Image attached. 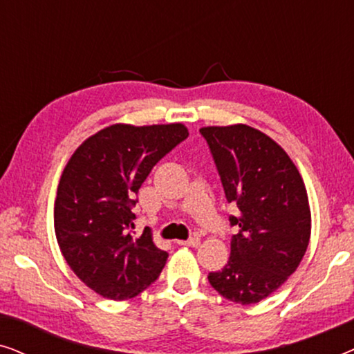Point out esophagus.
Returning a JSON list of instances; mask_svg holds the SVG:
<instances>
[{
	"label": "esophagus",
	"instance_id": "34e87169",
	"mask_svg": "<svg viewBox=\"0 0 354 354\" xmlns=\"http://www.w3.org/2000/svg\"><path fill=\"white\" fill-rule=\"evenodd\" d=\"M177 245H182V246H198V245H200V239H198V236H192V239H188V240H178Z\"/></svg>",
	"mask_w": 354,
	"mask_h": 354
}]
</instances>
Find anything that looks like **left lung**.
I'll return each mask as SVG.
<instances>
[{
    "mask_svg": "<svg viewBox=\"0 0 354 354\" xmlns=\"http://www.w3.org/2000/svg\"><path fill=\"white\" fill-rule=\"evenodd\" d=\"M227 201L239 214L230 258L209 272L211 287L239 304H254L298 269L311 236L306 187L285 149L245 124L203 127Z\"/></svg>",
    "mask_w": 354,
    "mask_h": 354,
    "instance_id": "left-lung-1",
    "label": "left lung"
}]
</instances>
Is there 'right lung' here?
I'll use <instances>...</instances> for the list:
<instances>
[{
	"instance_id": "add662e5",
	"label": "right lung",
	"mask_w": 354,
	"mask_h": 354,
	"mask_svg": "<svg viewBox=\"0 0 354 354\" xmlns=\"http://www.w3.org/2000/svg\"><path fill=\"white\" fill-rule=\"evenodd\" d=\"M188 137L183 124H114L91 135L62 171L55 201L57 245L74 274L103 298H133L159 277L166 251L135 235L132 207L148 174Z\"/></svg>"
}]
</instances>
